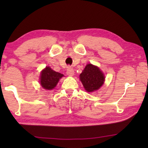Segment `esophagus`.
I'll list each match as a JSON object with an SVG mask.
<instances>
[{
	"mask_svg": "<svg viewBox=\"0 0 148 148\" xmlns=\"http://www.w3.org/2000/svg\"><path fill=\"white\" fill-rule=\"evenodd\" d=\"M66 74L68 75L69 76H73L74 75V71L71 67H69L66 70Z\"/></svg>",
	"mask_w": 148,
	"mask_h": 148,
	"instance_id": "obj_1",
	"label": "esophagus"
}]
</instances>
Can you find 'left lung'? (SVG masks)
Masks as SVG:
<instances>
[{
    "instance_id": "1",
    "label": "left lung",
    "mask_w": 148,
    "mask_h": 148,
    "mask_svg": "<svg viewBox=\"0 0 148 148\" xmlns=\"http://www.w3.org/2000/svg\"><path fill=\"white\" fill-rule=\"evenodd\" d=\"M85 90L93 92L99 90L104 84L105 77L102 71L97 66L88 64L79 75Z\"/></svg>"
}]
</instances>
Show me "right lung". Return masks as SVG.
I'll return each instance as SVG.
<instances>
[{
	"label": "right lung",
	"instance_id": "add662e5",
	"mask_svg": "<svg viewBox=\"0 0 148 148\" xmlns=\"http://www.w3.org/2000/svg\"><path fill=\"white\" fill-rule=\"evenodd\" d=\"M40 74V85L42 88L48 90H51L55 88L60 79L64 76L60 73L54 71L50 66H46Z\"/></svg>",
	"mask_w": 148,
	"mask_h": 148
}]
</instances>
